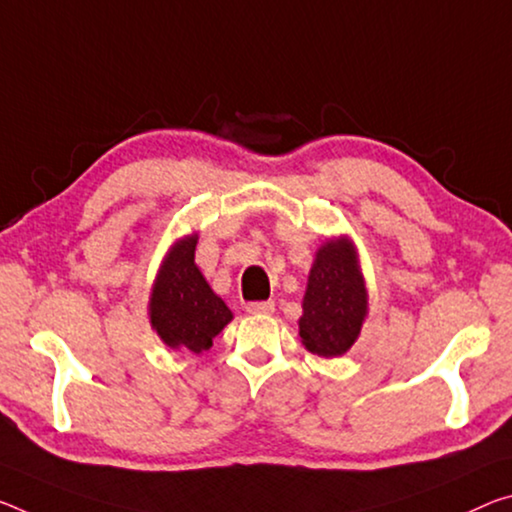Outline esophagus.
<instances>
[{
	"label": "esophagus",
	"mask_w": 512,
	"mask_h": 512,
	"mask_svg": "<svg viewBox=\"0 0 512 512\" xmlns=\"http://www.w3.org/2000/svg\"><path fill=\"white\" fill-rule=\"evenodd\" d=\"M246 310L250 314H271L275 310L273 300H255V303H248Z\"/></svg>",
	"instance_id": "1"
}]
</instances>
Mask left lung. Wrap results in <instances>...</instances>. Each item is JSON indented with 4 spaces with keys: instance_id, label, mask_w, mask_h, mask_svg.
<instances>
[{
    "instance_id": "8db88e82",
    "label": "left lung",
    "mask_w": 512,
    "mask_h": 512,
    "mask_svg": "<svg viewBox=\"0 0 512 512\" xmlns=\"http://www.w3.org/2000/svg\"><path fill=\"white\" fill-rule=\"evenodd\" d=\"M367 291L346 239L328 241L316 253L300 316V339L321 358L346 353L360 335Z\"/></svg>"
}]
</instances>
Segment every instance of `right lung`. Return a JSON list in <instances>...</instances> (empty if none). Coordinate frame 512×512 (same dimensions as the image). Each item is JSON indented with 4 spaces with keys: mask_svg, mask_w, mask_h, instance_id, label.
Returning <instances> with one entry per match:
<instances>
[{
    "mask_svg": "<svg viewBox=\"0 0 512 512\" xmlns=\"http://www.w3.org/2000/svg\"><path fill=\"white\" fill-rule=\"evenodd\" d=\"M198 237L177 243L166 257L150 300V321L170 348L207 351L212 339L232 321V312L218 298L193 262Z\"/></svg>",
    "mask_w": 512,
    "mask_h": 512,
    "instance_id": "obj_1",
    "label": "right lung"
}]
</instances>
